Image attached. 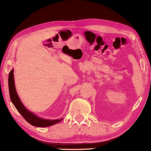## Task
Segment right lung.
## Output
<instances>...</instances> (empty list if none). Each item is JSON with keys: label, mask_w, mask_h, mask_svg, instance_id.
<instances>
[{"label": "right lung", "mask_w": 151, "mask_h": 151, "mask_svg": "<svg viewBox=\"0 0 151 151\" xmlns=\"http://www.w3.org/2000/svg\"><path fill=\"white\" fill-rule=\"evenodd\" d=\"M8 86H9V96L12 102L14 104L15 108L17 111L21 114L24 119L26 120L28 123H29L30 125H33L35 127H49L51 125H54L61 121V119H45L41 117H39L36 114L33 112L30 111L27 109L25 107V106L23 104L22 101L20 100V98H19V95L17 94L16 88L14 84V69H12L9 72V77H8Z\"/></svg>", "instance_id": "add662e5"}]
</instances>
